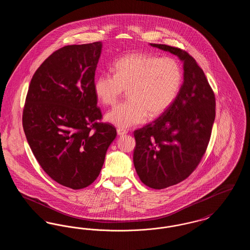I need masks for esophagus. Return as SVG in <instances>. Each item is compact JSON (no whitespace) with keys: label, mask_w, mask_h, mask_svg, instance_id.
Listing matches in <instances>:
<instances>
[{"label":"esophagus","mask_w":250,"mask_h":250,"mask_svg":"<svg viewBox=\"0 0 250 250\" xmlns=\"http://www.w3.org/2000/svg\"><path fill=\"white\" fill-rule=\"evenodd\" d=\"M117 133H118V135H120V136H123V135H125V134L127 133V130L123 129V128H118V129H117Z\"/></svg>","instance_id":"obj_1"}]
</instances>
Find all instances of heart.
Masks as SVG:
<instances>
[{
  "label": "heart",
  "instance_id": "1",
  "mask_svg": "<svg viewBox=\"0 0 250 250\" xmlns=\"http://www.w3.org/2000/svg\"><path fill=\"white\" fill-rule=\"evenodd\" d=\"M113 72L114 75H99L95 80L94 91L103 105L113 106L127 90L128 99L106 116L108 123L122 128L141 124L148 115L163 114L177 97L183 81L176 60L140 52L116 61Z\"/></svg>",
  "mask_w": 250,
  "mask_h": 250
}]
</instances>
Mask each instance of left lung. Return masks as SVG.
I'll return each instance as SVG.
<instances>
[{
	"instance_id": "left-lung-1",
	"label": "left lung",
	"mask_w": 250,
	"mask_h": 250,
	"mask_svg": "<svg viewBox=\"0 0 250 250\" xmlns=\"http://www.w3.org/2000/svg\"><path fill=\"white\" fill-rule=\"evenodd\" d=\"M151 46L184 62V83L172 105L153 123L134 131L136 171L145 186L163 189L186 180L202 161L215 118V95L204 72L186 50Z\"/></svg>"
}]
</instances>
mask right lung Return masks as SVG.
Here are the masks:
<instances>
[{"label": "right lung", "instance_id": "right-lung-1", "mask_svg": "<svg viewBox=\"0 0 250 250\" xmlns=\"http://www.w3.org/2000/svg\"><path fill=\"white\" fill-rule=\"evenodd\" d=\"M102 43L65 46L37 68L22 113L24 133L43 170L60 185L94 183L116 128L103 123L94 91Z\"/></svg>", "mask_w": 250, "mask_h": 250}]
</instances>
